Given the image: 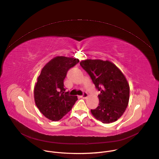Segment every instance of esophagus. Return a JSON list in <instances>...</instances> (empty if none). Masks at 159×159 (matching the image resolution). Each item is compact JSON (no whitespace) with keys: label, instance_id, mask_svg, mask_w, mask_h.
<instances>
[{"label":"esophagus","instance_id":"1","mask_svg":"<svg viewBox=\"0 0 159 159\" xmlns=\"http://www.w3.org/2000/svg\"><path fill=\"white\" fill-rule=\"evenodd\" d=\"M88 94L86 93V92H84V93H83V94L80 96V98H83V99H85V98H88Z\"/></svg>","mask_w":159,"mask_h":159}]
</instances>
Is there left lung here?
Here are the masks:
<instances>
[{
  "label": "left lung",
  "instance_id": "1",
  "mask_svg": "<svg viewBox=\"0 0 159 159\" xmlns=\"http://www.w3.org/2000/svg\"><path fill=\"white\" fill-rule=\"evenodd\" d=\"M100 94L99 105L91 110L93 116L104 124L116 121L123 115L129 103V85L113 63L101 60H86L80 63Z\"/></svg>",
  "mask_w": 159,
  "mask_h": 159
}]
</instances>
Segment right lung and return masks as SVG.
<instances>
[{"mask_svg": "<svg viewBox=\"0 0 159 159\" xmlns=\"http://www.w3.org/2000/svg\"><path fill=\"white\" fill-rule=\"evenodd\" d=\"M78 59L57 56L42 68L34 88L35 102L40 111L52 121H57L71 110L77 97L65 92L64 79Z\"/></svg>", "mask_w": 159, "mask_h": 159, "instance_id": "right-lung-1", "label": "right lung"}]
</instances>
